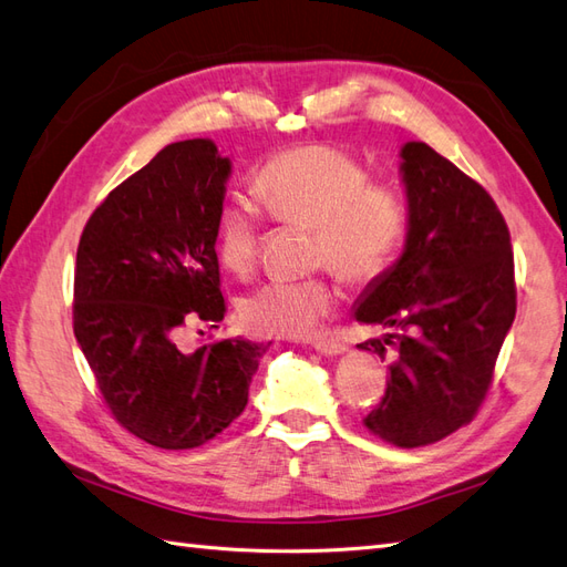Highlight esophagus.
<instances>
[{
	"mask_svg": "<svg viewBox=\"0 0 567 567\" xmlns=\"http://www.w3.org/2000/svg\"><path fill=\"white\" fill-rule=\"evenodd\" d=\"M312 347H315V351H320L324 355H339L347 351V343L334 341V339H315Z\"/></svg>",
	"mask_w": 567,
	"mask_h": 567,
	"instance_id": "obj_1",
	"label": "esophagus"
}]
</instances>
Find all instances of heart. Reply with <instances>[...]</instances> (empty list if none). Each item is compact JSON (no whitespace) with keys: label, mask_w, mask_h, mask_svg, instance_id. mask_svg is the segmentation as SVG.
<instances>
[{"label":"heart","mask_w":567,"mask_h":567,"mask_svg":"<svg viewBox=\"0 0 567 567\" xmlns=\"http://www.w3.org/2000/svg\"><path fill=\"white\" fill-rule=\"evenodd\" d=\"M255 195L271 218L312 226V265L329 267L351 284L380 279L406 238V204L399 189L370 179L363 163L337 146L308 144L271 156L255 175ZM259 243L261 218L255 204L226 202L216 230L224 267L250 274ZM337 302V288L322 276L271 279L245 293L238 312L257 334L308 337Z\"/></svg>","instance_id":"heart-1"}]
</instances>
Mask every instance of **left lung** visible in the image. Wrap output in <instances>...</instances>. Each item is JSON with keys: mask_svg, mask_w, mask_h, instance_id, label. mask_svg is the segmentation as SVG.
Returning <instances> with one entry per match:
<instances>
[{"mask_svg": "<svg viewBox=\"0 0 567 567\" xmlns=\"http://www.w3.org/2000/svg\"><path fill=\"white\" fill-rule=\"evenodd\" d=\"M409 233L396 265L358 298L355 320L392 329L361 343L394 351L388 390L365 427L423 447L476 416L517 312L509 230L476 179L423 142L402 148Z\"/></svg>", "mask_w": 567, "mask_h": 567, "instance_id": "1", "label": "left lung"}]
</instances>
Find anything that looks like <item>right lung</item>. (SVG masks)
Wrapping results in <instances>:
<instances>
[{
    "label": "right lung",
    "instance_id": "obj_1",
    "mask_svg": "<svg viewBox=\"0 0 567 567\" xmlns=\"http://www.w3.org/2000/svg\"><path fill=\"white\" fill-rule=\"evenodd\" d=\"M230 161L212 140L165 146L91 214L74 269V337L120 425L161 450H192L247 406L267 349L220 339L177 347L187 322L226 312L216 257Z\"/></svg>",
    "mask_w": 567,
    "mask_h": 567
}]
</instances>
